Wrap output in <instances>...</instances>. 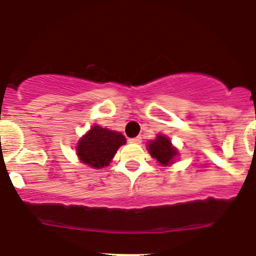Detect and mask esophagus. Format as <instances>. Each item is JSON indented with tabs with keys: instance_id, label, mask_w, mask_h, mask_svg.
Returning a JSON list of instances; mask_svg holds the SVG:
<instances>
[{
	"instance_id": "1",
	"label": "esophagus",
	"mask_w": 256,
	"mask_h": 256,
	"mask_svg": "<svg viewBox=\"0 0 256 256\" xmlns=\"http://www.w3.org/2000/svg\"><path fill=\"white\" fill-rule=\"evenodd\" d=\"M130 142H132V144H141L142 137L141 136H137V137H134V138H130Z\"/></svg>"
}]
</instances>
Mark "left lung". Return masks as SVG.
<instances>
[{"instance_id":"1","label":"left lung","mask_w":256,"mask_h":256,"mask_svg":"<svg viewBox=\"0 0 256 256\" xmlns=\"http://www.w3.org/2000/svg\"><path fill=\"white\" fill-rule=\"evenodd\" d=\"M148 151L151 158L156 159L162 166L174 164L176 159L180 156V151L176 146H173L170 138L165 134H158L155 140H151L148 144Z\"/></svg>"}]
</instances>
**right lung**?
I'll return each instance as SVG.
<instances>
[{
	"instance_id": "add662e5",
	"label": "right lung",
	"mask_w": 256,
	"mask_h": 256,
	"mask_svg": "<svg viewBox=\"0 0 256 256\" xmlns=\"http://www.w3.org/2000/svg\"><path fill=\"white\" fill-rule=\"evenodd\" d=\"M126 142V137L120 132L94 124L76 144V156L83 164L101 169L110 164L118 148Z\"/></svg>"
}]
</instances>
